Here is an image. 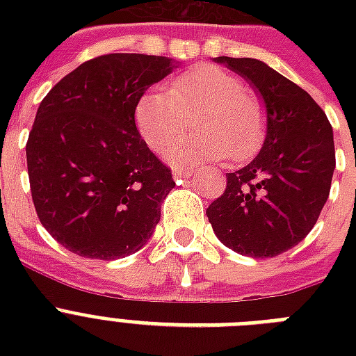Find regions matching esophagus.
Wrapping results in <instances>:
<instances>
[{
  "label": "esophagus",
  "mask_w": 356,
  "mask_h": 356,
  "mask_svg": "<svg viewBox=\"0 0 356 356\" xmlns=\"http://www.w3.org/2000/svg\"><path fill=\"white\" fill-rule=\"evenodd\" d=\"M192 175H194V170H188V168H186V170H183V168H175V170H173V177L175 179H190Z\"/></svg>",
  "instance_id": "esophagus-1"
}]
</instances>
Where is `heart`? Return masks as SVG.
Returning a JSON list of instances; mask_svg holds the SVG:
<instances>
[{
  "mask_svg": "<svg viewBox=\"0 0 356 356\" xmlns=\"http://www.w3.org/2000/svg\"><path fill=\"white\" fill-rule=\"evenodd\" d=\"M243 90V83L231 72L200 64L177 75L170 92L151 90L140 97L134 123L147 147L162 153L200 115L202 131L168 149L173 164L220 161L227 155L245 161L264 142L266 114L262 103Z\"/></svg>",
  "mask_w": 356,
  "mask_h": 356,
  "instance_id": "heart-1",
  "label": "heart"
}]
</instances>
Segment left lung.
<instances>
[{"instance_id": "obj_1", "label": "left lung", "mask_w": 356, "mask_h": 356, "mask_svg": "<svg viewBox=\"0 0 356 356\" xmlns=\"http://www.w3.org/2000/svg\"><path fill=\"white\" fill-rule=\"evenodd\" d=\"M262 97L266 138L207 209L223 245L268 259L298 245L320 218L337 166L332 127L307 92L257 58L216 57Z\"/></svg>"}]
</instances>
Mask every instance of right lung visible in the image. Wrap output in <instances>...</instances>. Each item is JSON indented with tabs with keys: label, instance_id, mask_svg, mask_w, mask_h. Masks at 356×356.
I'll return each mask as SVG.
<instances>
[{
	"label": "right lung",
	"instance_id": "obj_1",
	"mask_svg": "<svg viewBox=\"0 0 356 356\" xmlns=\"http://www.w3.org/2000/svg\"><path fill=\"white\" fill-rule=\"evenodd\" d=\"M173 68L168 57L102 55L42 99L25 145L31 195L42 225L72 253L122 259L155 231L175 183L140 136L134 108Z\"/></svg>",
	"mask_w": 356,
	"mask_h": 356
}]
</instances>
